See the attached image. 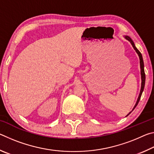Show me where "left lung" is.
Segmentation results:
<instances>
[{
	"mask_svg": "<svg viewBox=\"0 0 154 154\" xmlns=\"http://www.w3.org/2000/svg\"><path fill=\"white\" fill-rule=\"evenodd\" d=\"M125 38H126L127 40H128V41H130V42L131 43L132 47H133L134 49H135V51H137V53L138 54V55H139V58H140V74H141V80H142V82H141V89H140V94H139V98H138V100H137V101L136 105H135V106H134V108H133V110H134V109H135V107H136V106H137L138 103H139V100H140V97H141L142 93H143V90H144V87H145V71H144V64H143V57H142L141 54H140V52L139 50H138L137 48H136V47H135V45H134V43L133 41H132V40L131 39V38H130L129 37V36H125ZM133 110H132V111H133ZM131 112H132V111H131ZM131 112H130V113H131ZM130 113H129V114H130ZM129 114H128V115H129Z\"/></svg>",
	"mask_w": 154,
	"mask_h": 154,
	"instance_id": "1",
	"label": "left lung"
}]
</instances>
